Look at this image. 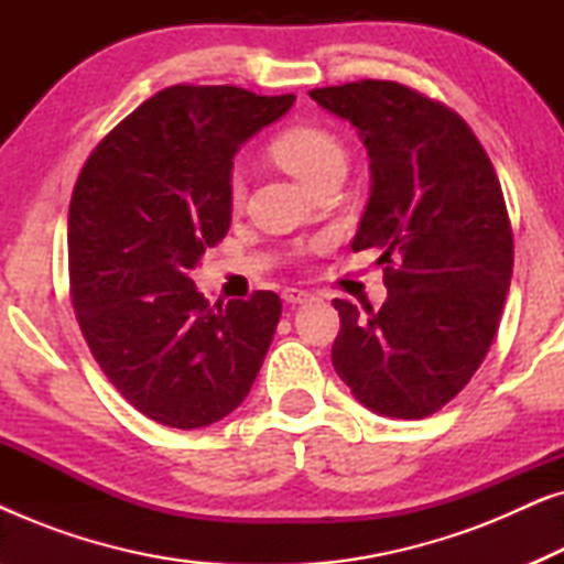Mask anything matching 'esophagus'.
Wrapping results in <instances>:
<instances>
[{
  "instance_id": "34e87169",
  "label": "esophagus",
  "mask_w": 564,
  "mask_h": 564,
  "mask_svg": "<svg viewBox=\"0 0 564 564\" xmlns=\"http://www.w3.org/2000/svg\"><path fill=\"white\" fill-rule=\"evenodd\" d=\"M282 297H284V303L300 305V303H307V300H311V292L297 290V288H288V290L282 292Z\"/></svg>"
}]
</instances>
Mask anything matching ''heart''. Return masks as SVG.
Returning a JSON list of instances; mask_svg holds the SVG:
<instances>
[{
  "label": "heart",
  "mask_w": 564,
  "mask_h": 564,
  "mask_svg": "<svg viewBox=\"0 0 564 564\" xmlns=\"http://www.w3.org/2000/svg\"><path fill=\"white\" fill-rule=\"evenodd\" d=\"M272 156L276 164L288 169L295 180L305 184V187H313L323 174L330 172V169L344 166L346 161L344 145L338 143V138L334 133H328V130L311 128V126L290 128L276 135L272 143ZM228 197L234 205H238L243 199L241 172L230 174Z\"/></svg>",
  "instance_id": "obj_1"
}]
</instances>
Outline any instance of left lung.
I'll return each instance as SVG.
<instances>
[{
  "label": "left lung",
  "mask_w": 564,
  "mask_h": 564,
  "mask_svg": "<svg viewBox=\"0 0 564 564\" xmlns=\"http://www.w3.org/2000/svg\"><path fill=\"white\" fill-rule=\"evenodd\" d=\"M367 145L369 203L351 249H380V311L334 300V369L351 395L390 419L449 403L496 338L513 274V234L488 153L449 107L398 82L313 89Z\"/></svg>",
  "instance_id": "8db88e82"
}]
</instances>
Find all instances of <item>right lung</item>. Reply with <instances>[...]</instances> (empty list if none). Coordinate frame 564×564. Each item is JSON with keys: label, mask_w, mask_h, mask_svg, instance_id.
Masks as SVG:
<instances>
[{"label": "right lung", "mask_w": 564, "mask_h": 564, "mask_svg": "<svg viewBox=\"0 0 564 564\" xmlns=\"http://www.w3.org/2000/svg\"><path fill=\"white\" fill-rule=\"evenodd\" d=\"M295 95L176 84L91 151L68 205L76 321L97 365L151 421L203 429L249 395L282 315L269 290L210 305L189 280L230 228L234 156Z\"/></svg>", "instance_id": "add662e5"}]
</instances>
